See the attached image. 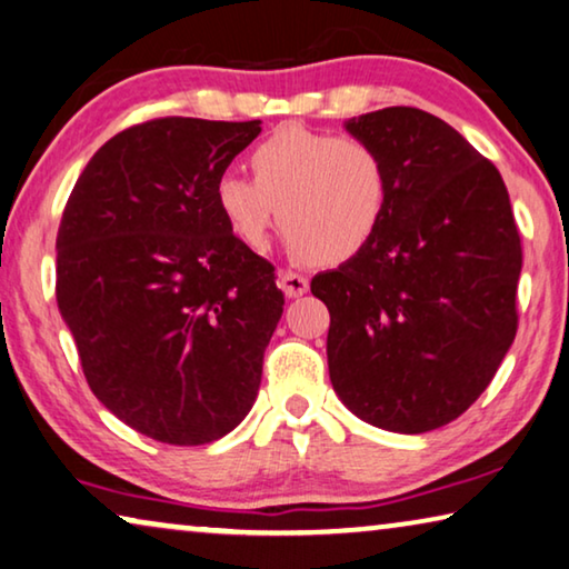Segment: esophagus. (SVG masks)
<instances>
[{
    "label": "esophagus",
    "instance_id": "1",
    "mask_svg": "<svg viewBox=\"0 0 569 569\" xmlns=\"http://www.w3.org/2000/svg\"><path fill=\"white\" fill-rule=\"evenodd\" d=\"M281 288L288 299H299V296L309 291V278L293 273V270H281Z\"/></svg>",
    "mask_w": 569,
    "mask_h": 569
}]
</instances>
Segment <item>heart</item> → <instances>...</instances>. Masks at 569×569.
<instances>
[{
    "label": "heart",
    "mask_w": 569,
    "mask_h": 569,
    "mask_svg": "<svg viewBox=\"0 0 569 569\" xmlns=\"http://www.w3.org/2000/svg\"><path fill=\"white\" fill-rule=\"evenodd\" d=\"M252 181L227 171L214 207L237 240L266 248L278 224L301 258L339 266L376 240L391 203V171L378 146L301 124H286L250 152Z\"/></svg>",
    "instance_id": "b5f03b06"
}]
</instances>
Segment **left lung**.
Here are the masks:
<instances>
[{
    "label": "left lung",
    "mask_w": 569,
    "mask_h": 569,
    "mask_svg": "<svg viewBox=\"0 0 569 569\" xmlns=\"http://www.w3.org/2000/svg\"><path fill=\"white\" fill-rule=\"evenodd\" d=\"M391 171L386 222L358 258L313 276L329 378L355 417L423 435L493 380L519 327L521 237L498 168L417 107L352 117Z\"/></svg>",
    "instance_id": "8db88e82"
}]
</instances>
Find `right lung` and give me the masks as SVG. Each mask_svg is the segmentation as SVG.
<instances>
[{
  "mask_svg": "<svg viewBox=\"0 0 569 569\" xmlns=\"http://www.w3.org/2000/svg\"><path fill=\"white\" fill-rule=\"evenodd\" d=\"M258 134L260 120L127 127L66 201L58 309L91 391L158 442H214L256 403L283 293L276 268L227 230L211 193Z\"/></svg>",
  "mask_w": 569,
  "mask_h": 569,
  "instance_id": "obj_1",
  "label": "right lung"
}]
</instances>
